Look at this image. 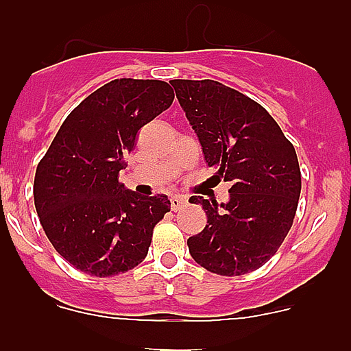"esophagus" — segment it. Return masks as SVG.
Wrapping results in <instances>:
<instances>
[{"mask_svg": "<svg viewBox=\"0 0 351 351\" xmlns=\"http://www.w3.org/2000/svg\"><path fill=\"white\" fill-rule=\"evenodd\" d=\"M186 204H188V202H186V198L181 197V195H173V197L170 198V209H172V210L182 209Z\"/></svg>", "mask_w": 351, "mask_h": 351, "instance_id": "34e87169", "label": "esophagus"}]
</instances>
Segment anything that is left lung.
Masks as SVG:
<instances>
[{
	"label": "left lung",
	"instance_id": "left-lung-1",
	"mask_svg": "<svg viewBox=\"0 0 351 351\" xmlns=\"http://www.w3.org/2000/svg\"><path fill=\"white\" fill-rule=\"evenodd\" d=\"M214 178L230 182V200L195 202L207 214L188 239L198 265L219 276L256 271L271 260L295 218L300 169L295 149L271 114L216 80H170ZM195 198V197H193Z\"/></svg>",
	"mask_w": 351,
	"mask_h": 351
}]
</instances>
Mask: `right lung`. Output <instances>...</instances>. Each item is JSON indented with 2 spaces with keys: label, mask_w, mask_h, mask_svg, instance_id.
<instances>
[{
  "label": "right lung",
  "mask_w": 351,
  "mask_h": 351,
  "mask_svg": "<svg viewBox=\"0 0 351 351\" xmlns=\"http://www.w3.org/2000/svg\"><path fill=\"white\" fill-rule=\"evenodd\" d=\"M163 80L116 79L80 101L56 133L35 173V207L54 250L79 271L108 278L137 267L165 195L141 197L119 182L137 133L172 105Z\"/></svg>",
  "instance_id": "add662e5"
}]
</instances>
